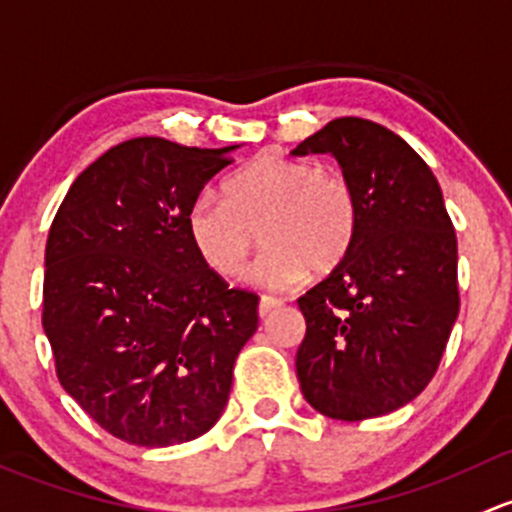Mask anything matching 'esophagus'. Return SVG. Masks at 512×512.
I'll return each mask as SVG.
<instances>
[{
	"instance_id": "obj_1",
	"label": "esophagus",
	"mask_w": 512,
	"mask_h": 512,
	"mask_svg": "<svg viewBox=\"0 0 512 512\" xmlns=\"http://www.w3.org/2000/svg\"><path fill=\"white\" fill-rule=\"evenodd\" d=\"M281 308V300L278 298H271V295H263L261 303H258V318H268V315L273 313V310Z\"/></svg>"
}]
</instances>
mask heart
<instances>
[{"instance_id": "1", "label": "heart", "mask_w": 512, "mask_h": 512, "mask_svg": "<svg viewBox=\"0 0 512 512\" xmlns=\"http://www.w3.org/2000/svg\"><path fill=\"white\" fill-rule=\"evenodd\" d=\"M360 204L342 172L308 160L261 152L224 182V199L202 194L187 209V234L214 273L244 271L261 234L263 256L249 273L254 286L291 288L308 271L328 273L355 241Z\"/></svg>"}]
</instances>
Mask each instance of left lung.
<instances>
[{"mask_svg": "<svg viewBox=\"0 0 512 512\" xmlns=\"http://www.w3.org/2000/svg\"><path fill=\"white\" fill-rule=\"evenodd\" d=\"M330 152L360 204L355 241L298 298L295 355L315 412L374 419L419 397L458 318V246L434 172L399 135L362 118L330 120L293 155Z\"/></svg>", "mask_w": 512, "mask_h": 512, "instance_id": "8db88e82", "label": "left lung"}]
</instances>
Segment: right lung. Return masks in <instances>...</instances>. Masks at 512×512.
Masks as SVG:
<instances>
[{
    "instance_id": "add662e5",
    "label": "right lung",
    "mask_w": 512,
    "mask_h": 512,
    "mask_svg": "<svg viewBox=\"0 0 512 512\" xmlns=\"http://www.w3.org/2000/svg\"><path fill=\"white\" fill-rule=\"evenodd\" d=\"M231 150L120 142L76 177L51 224L41 323L56 377L128 444L207 434L258 328V295L229 288L187 234V209Z\"/></svg>"
}]
</instances>
